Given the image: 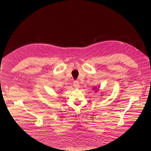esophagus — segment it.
<instances>
[{
  "mask_svg": "<svg viewBox=\"0 0 151 151\" xmlns=\"http://www.w3.org/2000/svg\"><path fill=\"white\" fill-rule=\"evenodd\" d=\"M73 86L75 88H79V81H77V80H75V81H73Z\"/></svg>",
  "mask_w": 151,
  "mask_h": 151,
  "instance_id": "esophagus-1",
  "label": "esophagus"
}]
</instances>
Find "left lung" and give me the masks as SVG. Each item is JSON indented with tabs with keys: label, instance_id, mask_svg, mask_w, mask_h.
<instances>
[{
	"label": "left lung",
	"instance_id": "8db88e82",
	"mask_svg": "<svg viewBox=\"0 0 151 151\" xmlns=\"http://www.w3.org/2000/svg\"><path fill=\"white\" fill-rule=\"evenodd\" d=\"M94 90V89H93Z\"/></svg>",
	"mask_w": 151,
	"mask_h": 151
}]
</instances>
